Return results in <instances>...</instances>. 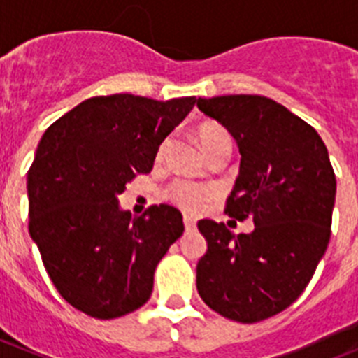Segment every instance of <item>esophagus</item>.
Returning a JSON list of instances; mask_svg holds the SVG:
<instances>
[{"mask_svg": "<svg viewBox=\"0 0 358 358\" xmlns=\"http://www.w3.org/2000/svg\"><path fill=\"white\" fill-rule=\"evenodd\" d=\"M182 220H185V227L186 229H195V224H197V218L192 217V215H185L182 217Z\"/></svg>", "mask_w": 358, "mask_h": 358, "instance_id": "34e87169", "label": "esophagus"}]
</instances>
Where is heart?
I'll return each mask as SVG.
<instances>
[{
  "mask_svg": "<svg viewBox=\"0 0 358 358\" xmlns=\"http://www.w3.org/2000/svg\"><path fill=\"white\" fill-rule=\"evenodd\" d=\"M199 141L208 156L220 148H231V136L222 125L218 123H204L199 127ZM170 147V138L163 141L157 148V161H161ZM217 192L213 186L197 185L189 181H176L169 188V197L176 202L177 206L185 208L188 211H199L204 208L206 202L215 199Z\"/></svg>",
  "mask_w": 358,
  "mask_h": 358,
  "instance_id": "obj_1",
  "label": "heart"
}]
</instances>
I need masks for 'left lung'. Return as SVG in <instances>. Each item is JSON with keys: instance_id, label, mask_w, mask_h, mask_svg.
Segmentation results:
<instances>
[{"instance_id": "obj_1", "label": "left lung", "mask_w": 358, "mask_h": 358, "mask_svg": "<svg viewBox=\"0 0 358 358\" xmlns=\"http://www.w3.org/2000/svg\"><path fill=\"white\" fill-rule=\"evenodd\" d=\"M199 109L236 140L240 173L226 201L255 231L199 220L208 251L197 264L202 301L224 317L258 322L289 308L310 283L331 235L335 173L321 136L258 94L199 98Z\"/></svg>"}]
</instances>
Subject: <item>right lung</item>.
I'll list each match as a JSON object with an SVG mask.
<instances>
[{
    "label": "right lung",
    "mask_w": 358,
    "mask_h": 358,
    "mask_svg": "<svg viewBox=\"0 0 358 358\" xmlns=\"http://www.w3.org/2000/svg\"><path fill=\"white\" fill-rule=\"evenodd\" d=\"M195 103V96H93L41 138L28 170V231L73 308L116 319L148 301L157 264L185 231L182 215L159 204L132 218L118 195L150 172L159 145Z\"/></svg>",
    "instance_id": "1"
}]
</instances>
